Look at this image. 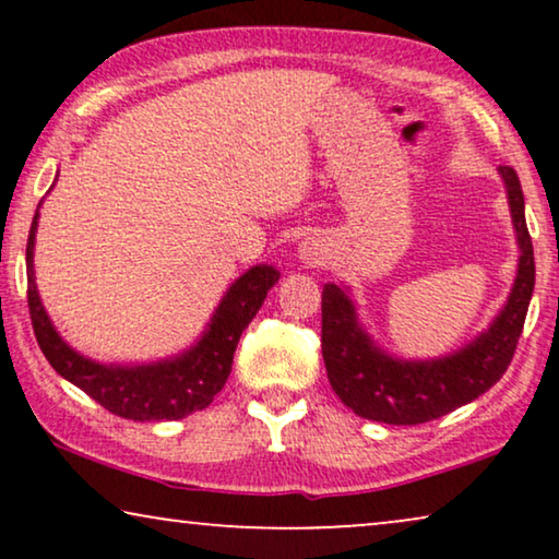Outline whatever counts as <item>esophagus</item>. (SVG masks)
<instances>
[{"label": "esophagus", "instance_id": "1", "mask_svg": "<svg viewBox=\"0 0 559 559\" xmlns=\"http://www.w3.org/2000/svg\"><path fill=\"white\" fill-rule=\"evenodd\" d=\"M300 259H302L305 264H310V266L323 264V259H325L323 243L316 241V239H305V241L300 243Z\"/></svg>", "mask_w": 559, "mask_h": 559}]
</instances>
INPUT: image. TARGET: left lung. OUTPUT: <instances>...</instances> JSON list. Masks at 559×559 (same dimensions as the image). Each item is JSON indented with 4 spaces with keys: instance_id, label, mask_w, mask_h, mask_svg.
Returning <instances> with one entry per match:
<instances>
[{
    "instance_id": "obj_1",
    "label": "left lung",
    "mask_w": 559,
    "mask_h": 559,
    "mask_svg": "<svg viewBox=\"0 0 559 559\" xmlns=\"http://www.w3.org/2000/svg\"><path fill=\"white\" fill-rule=\"evenodd\" d=\"M514 221L519 264L499 316L478 338L430 361H404L381 350L356 305L333 282L323 287V361L333 392L358 417L384 425H423L478 400L509 369L534 293V249L526 231L524 193L514 167H499Z\"/></svg>"
}]
</instances>
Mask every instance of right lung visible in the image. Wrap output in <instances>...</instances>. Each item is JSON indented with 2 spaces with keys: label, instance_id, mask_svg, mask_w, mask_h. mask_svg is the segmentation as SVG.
<instances>
[{
  "label": "right lung",
  "instance_id": "right-lung-1",
  "mask_svg": "<svg viewBox=\"0 0 559 559\" xmlns=\"http://www.w3.org/2000/svg\"><path fill=\"white\" fill-rule=\"evenodd\" d=\"M37 218L40 213H35L33 226H29L25 254L27 305L35 338L52 369L83 389L104 409L124 419H134V423L182 419L209 407L231 373L234 350L239 346L243 328L262 308L266 293L280 280V272L270 264H257L243 272L218 302L201 341L186 354L142 366L98 364L68 346L43 308L33 264Z\"/></svg>",
  "mask_w": 559,
  "mask_h": 559
}]
</instances>
